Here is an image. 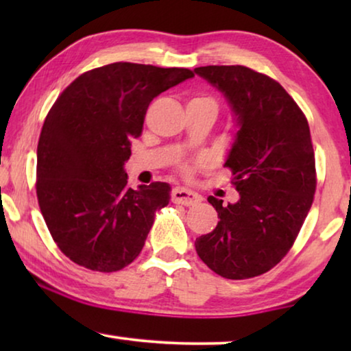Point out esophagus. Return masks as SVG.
<instances>
[{"instance_id": "obj_1", "label": "esophagus", "mask_w": 351, "mask_h": 351, "mask_svg": "<svg viewBox=\"0 0 351 351\" xmlns=\"http://www.w3.org/2000/svg\"><path fill=\"white\" fill-rule=\"evenodd\" d=\"M203 199L201 195H198L197 192H192V190H187L184 187H176L171 192V201L176 204H184V206H195L198 204L199 201Z\"/></svg>"}]
</instances>
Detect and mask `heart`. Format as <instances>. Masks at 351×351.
<instances>
[{"instance_id": "1", "label": "heart", "mask_w": 351, "mask_h": 351, "mask_svg": "<svg viewBox=\"0 0 351 351\" xmlns=\"http://www.w3.org/2000/svg\"><path fill=\"white\" fill-rule=\"evenodd\" d=\"M193 100H199V102H204V104H209L213 110L217 111V104H215V100L213 99H210V97H197V99H193Z\"/></svg>"}]
</instances>
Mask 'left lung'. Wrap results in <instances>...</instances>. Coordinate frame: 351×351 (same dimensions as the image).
I'll return each mask as SVG.
<instances>
[{
    "label": "left lung",
    "instance_id": "8db88e82",
    "mask_svg": "<svg viewBox=\"0 0 351 351\" xmlns=\"http://www.w3.org/2000/svg\"><path fill=\"white\" fill-rule=\"evenodd\" d=\"M195 74L228 100L239 127L224 167L240 193L235 204L209 197L219 221L195 241L199 258L232 280L265 274L293 246L316 192L308 121L271 77L246 66H201Z\"/></svg>",
    "mask_w": 351,
    "mask_h": 351
}]
</instances>
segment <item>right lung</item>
Returning <instances> with one entry per match:
<instances>
[{"label":"right lung","mask_w":351,"mask_h":351,"mask_svg":"<svg viewBox=\"0 0 351 351\" xmlns=\"http://www.w3.org/2000/svg\"><path fill=\"white\" fill-rule=\"evenodd\" d=\"M186 68L117 62L83 73L45 119L37 148V198L47 229L74 263L114 272L138 257L170 186L132 189L123 165L148 105L187 79Z\"/></svg>","instance_id":"1"}]
</instances>
